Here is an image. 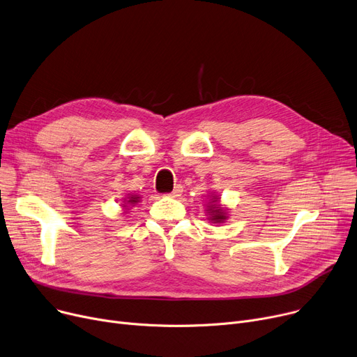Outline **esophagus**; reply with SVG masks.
<instances>
[{
	"label": "esophagus",
	"mask_w": 357,
	"mask_h": 357,
	"mask_svg": "<svg viewBox=\"0 0 357 357\" xmlns=\"http://www.w3.org/2000/svg\"><path fill=\"white\" fill-rule=\"evenodd\" d=\"M182 192H183V186H182V185H176L174 191L168 194V197H171V198H178V197H181Z\"/></svg>",
	"instance_id": "34e87169"
}]
</instances>
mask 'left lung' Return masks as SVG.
<instances>
[{
    "label": "left lung",
    "instance_id": "left-lung-1",
    "mask_svg": "<svg viewBox=\"0 0 357 357\" xmlns=\"http://www.w3.org/2000/svg\"><path fill=\"white\" fill-rule=\"evenodd\" d=\"M215 201H217V199H215ZM212 202H213V201H212ZM209 212L212 213V220L215 221V222H222V221L225 220L224 211H222L220 206H217V205H212L211 209H209Z\"/></svg>",
    "mask_w": 357,
    "mask_h": 357
}]
</instances>
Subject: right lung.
<instances>
[{
	"instance_id": "obj_1",
	"label": "right lung",
	"mask_w": 357,
	"mask_h": 357,
	"mask_svg": "<svg viewBox=\"0 0 357 357\" xmlns=\"http://www.w3.org/2000/svg\"><path fill=\"white\" fill-rule=\"evenodd\" d=\"M137 199H139V197H129V201H126V205H125V206L132 205V204H136Z\"/></svg>"
}]
</instances>
